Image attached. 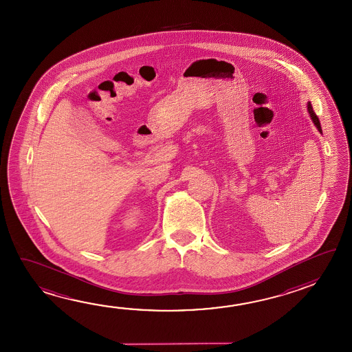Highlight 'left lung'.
<instances>
[{"label": "left lung", "mask_w": 352, "mask_h": 352, "mask_svg": "<svg viewBox=\"0 0 352 352\" xmlns=\"http://www.w3.org/2000/svg\"><path fill=\"white\" fill-rule=\"evenodd\" d=\"M307 107H308V111H309V114H311V120H313V122H314V125L317 126L318 131L322 133V126H320V121H319V119H318L317 114L314 113V110H313V108H311V102H308V104H307Z\"/></svg>", "instance_id": "obj_1"}]
</instances>
